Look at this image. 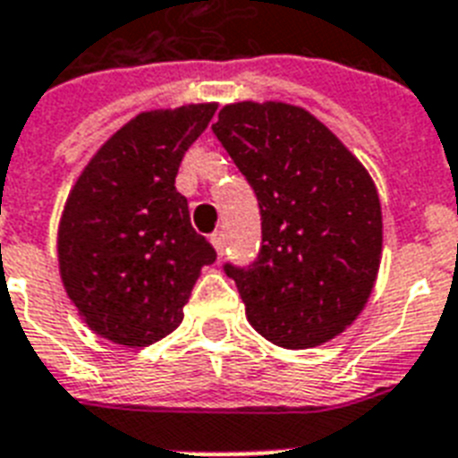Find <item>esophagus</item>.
I'll return each mask as SVG.
<instances>
[{"instance_id": "1", "label": "esophagus", "mask_w": 458, "mask_h": 458, "mask_svg": "<svg viewBox=\"0 0 458 458\" xmlns=\"http://www.w3.org/2000/svg\"><path fill=\"white\" fill-rule=\"evenodd\" d=\"M211 244H214V249H216V254L223 256V249H225V235H223V233H214V235H211Z\"/></svg>"}]
</instances>
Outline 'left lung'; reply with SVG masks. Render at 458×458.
Segmentation results:
<instances>
[{"label": "left lung", "instance_id": "obj_1", "mask_svg": "<svg viewBox=\"0 0 458 458\" xmlns=\"http://www.w3.org/2000/svg\"><path fill=\"white\" fill-rule=\"evenodd\" d=\"M211 129L261 209L259 259L225 266L249 325L289 351L327 344L362 313L381 266L369 171L306 107L280 100L223 106Z\"/></svg>", "mask_w": 458, "mask_h": 458}]
</instances>
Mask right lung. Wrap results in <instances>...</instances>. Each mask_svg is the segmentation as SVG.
Segmentation results:
<instances>
[{
  "label": "right lung",
  "instance_id": "add662e5",
  "mask_svg": "<svg viewBox=\"0 0 458 458\" xmlns=\"http://www.w3.org/2000/svg\"><path fill=\"white\" fill-rule=\"evenodd\" d=\"M216 103L136 114L74 181L58 223V270L84 325L124 348H145L183 322L216 251L191 225L176 191L185 150Z\"/></svg>",
  "mask_w": 458,
  "mask_h": 458
}]
</instances>
